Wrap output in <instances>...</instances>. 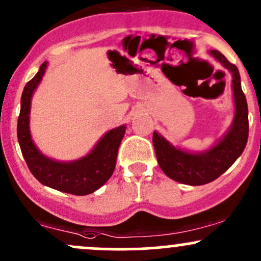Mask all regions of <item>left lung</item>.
<instances>
[{
    "mask_svg": "<svg viewBox=\"0 0 261 261\" xmlns=\"http://www.w3.org/2000/svg\"><path fill=\"white\" fill-rule=\"evenodd\" d=\"M210 55L229 69L232 75L235 113L230 129L214 147L201 153L179 149L159 133H153V145L159 167L170 179L187 186H203L219 178L242 155L248 142V103L240 85L239 71L219 51L213 49Z\"/></svg>",
    "mask_w": 261,
    "mask_h": 261,
    "instance_id": "1",
    "label": "left lung"
}]
</instances>
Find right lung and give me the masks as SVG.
Masks as SVG:
<instances>
[{"instance_id": "right-lung-1", "label": "right lung", "mask_w": 261, "mask_h": 261, "mask_svg": "<svg viewBox=\"0 0 261 261\" xmlns=\"http://www.w3.org/2000/svg\"><path fill=\"white\" fill-rule=\"evenodd\" d=\"M46 68L47 62H43L37 74L27 82L22 92L17 120V138L22 155L31 173L43 186L68 194H91L113 174L118 148L127 127L120 125L107 132L91 152L77 161L58 162L43 155L31 138L30 112L33 92L40 85Z\"/></svg>"}]
</instances>
